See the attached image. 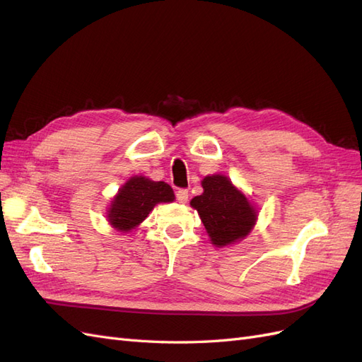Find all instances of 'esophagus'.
Wrapping results in <instances>:
<instances>
[{
	"mask_svg": "<svg viewBox=\"0 0 362 362\" xmlns=\"http://www.w3.org/2000/svg\"><path fill=\"white\" fill-rule=\"evenodd\" d=\"M175 196H177V201L180 204H185L189 201V192L185 189H178L177 193H175Z\"/></svg>",
	"mask_w": 362,
	"mask_h": 362,
	"instance_id": "1",
	"label": "esophagus"
}]
</instances>
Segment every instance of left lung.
<instances>
[{
  "label": "left lung",
  "instance_id": "8db88e82",
  "mask_svg": "<svg viewBox=\"0 0 362 362\" xmlns=\"http://www.w3.org/2000/svg\"><path fill=\"white\" fill-rule=\"evenodd\" d=\"M204 193L192 199L201 221L216 246H226L246 237L255 223V210L246 196L223 175H211L202 181Z\"/></svg>",
  "mask_w": 362,
  "mask_h": 362
}]
</instances>
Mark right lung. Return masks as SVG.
<instances>
[{
    "instance_id": "add662e5",
    "label": "right lung",
    "mask_w": 362,
    "mask_h": 362,
    "mask_svg": "<svg viewBox=\"0 0 362 362\" xmlns=\"http://www.w3.org/2000/svg\"><path fill=\"white\" fill-rule=\"evenodd\" d=\"M173 199L175 194L169 184L134 177L116 194L108 210V221L120 231H129L144 222L158 202H172Z\"/></svg>"
}]
</instances>
